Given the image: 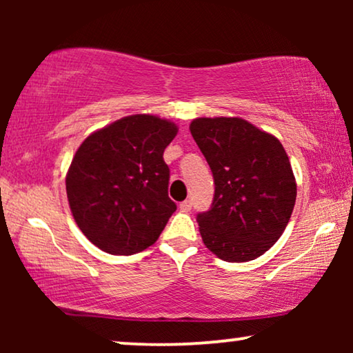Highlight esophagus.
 I'll return each mask as SVG.
<instances>
[{
	"mask_svg": "<svg viewBox=\"0 0 353 353\" xmlns=\"http://www.w3.org/2000/svg\"><path fill=\"white\" fill-rule=\"evenodd\" d=\"M180 209H181L183 212H190V210L192 209V202H191L190 199L183 201V202H181V204H180Z\"/></svg>",
	"mask_w": 353,
	"mask_h": 353,
	"instance_id": "1",
	"label": "esophagus"
}]
</instances>
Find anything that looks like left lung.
I'll use <instances>...</instances> for the list:
<instances>
[{
	"instance_id": "1",
	"label": "left lung",
	"mask_w": 353,
	"mask_h": 353,
	"mask_svg": "<svg viewBox=\"0 0 353 353\" xmlns=\"http://www.w3.org/2000/svg\"><path fill=\"white\" fill-rule=\"evenodd\" d=\"M191 134L214 175V201L197 214L202 241L225 262H249L286 230L297 196L283 144L238 117H201Z\"/></svg>"
}]
</instances>
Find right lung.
I'll return each instance as SVG.
<instances>
[{"label": "right lung", "mask_w": 353, "mask_h": 353, "mask_svg": "<svg viewBox=\"0 0 353 353\" xmlns=\"http://www.w3.org/2000/svg\"><path fill=\"white\" fill-rule=\"evenodd\" d=\"M176 125L137 114L81 143L65 178L72 215L104 252L132 255L156 243L176 204L168 197L163 151Z\"/></svg>", "instance_id": "right-lung-1"}]
</instances>
